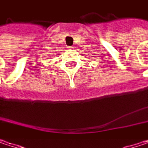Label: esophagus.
Segmentation results:
<instances>
[{"label": "esophagus", "instance_id": "34e87169", "mask_svg": "<svg viewBox=\"0 0 148 148\" xmlns=\"http://www.w3.org/2000/svg\"><path fill=\"white\" fill-rule=\"evenodd\" d=\"M68 49H74V47L73 46H68Z\"/></svg>", "mask_w": 148, "mask_h": 148}]
</instances>
